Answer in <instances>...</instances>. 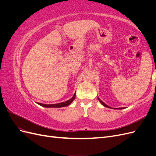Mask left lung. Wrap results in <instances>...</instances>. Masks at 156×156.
<instances>
[{
  "label": "left lung",
  "mask_w": 156,
  "mask_h": 156,
  "mask_svg": "<svg viewBox=\"0 0 156 156\" xmlns=\"http://www.w3.org/2000/svg\"><path fill=\"white\" fill-rule=\"evenodd\" d=\"M98 100H100V103H101V104L103 105V106H105V107H108V108H109L110 107H108V105H107L106 104H105V103H103L101 100H100V98H98ZM119 109H122V108H118V109H119Z\"/></svg>",
  "instance_id": "1"
}]
</instances>
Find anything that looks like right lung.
I'll list each match as a JSON object with an SVG mask.
<instances>
[{"label":"right lung","instance_id":"add662e5","mask_svg":"<svg viewBox=\"0 0 156 156\" xmlns=\"http://www.w3.org/2000/svg\"><path fill=\"white\" fill-rule=\"evenodd\" d=\"M75 98V93L74 94L73 96L70 99V100L64 101V102H62V103H56V104H50V105H47V104H43V103H38V104L42 107H66L69 105L71 103H72L73 100Z\"/></svg>","mask_w":156,"mask_h":156}]
</instances>
